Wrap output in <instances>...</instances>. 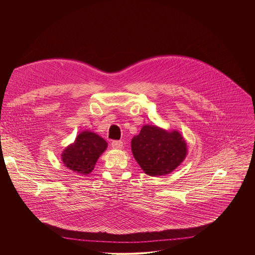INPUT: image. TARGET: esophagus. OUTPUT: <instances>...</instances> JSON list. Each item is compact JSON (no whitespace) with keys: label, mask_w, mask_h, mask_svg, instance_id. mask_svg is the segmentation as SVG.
Returning <instances> with one entry per match:
<instances>
[{"label":"esophagus","mask_w":255,"mask_h":255,"mask_svg":"<svg viewBox=\"0 0 255 255\" xmlns=\"http://www.w3.org/2000/svg\"><path fill=\"white\" fill-rule=\"evenodd\" d=\"M112 147L114 149H121L123 147V142L122 141H118V140H115L112 142Z\"/></svg>","instance_id":"1"}]
</instances>
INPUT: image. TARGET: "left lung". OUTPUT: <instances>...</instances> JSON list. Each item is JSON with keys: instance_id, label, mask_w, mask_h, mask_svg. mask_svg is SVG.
Instances as JSON below:
<instances>
[{"instance_id": "left-lung-1", "label": "left lung", "mask_w": 255, "mask_h": 255, "mask_svg": "<svg viewBox=\"0 0 255 255\" xmlns=\"http://www.w3.org/2000/svg\"><path fill=\"white\" fill-rule=\"evenodd\" d=\"M131 149L142 170L153 176L170 173L188 154L187 142L177 130L167 131L156 125H144L132 138Z\"/></svg>"}]
</instances>
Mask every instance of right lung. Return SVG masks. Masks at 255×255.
Instances as JSON below:
<instances>
[{"mask_svg": "<svg viewBox=\"0 0 255 255\" xmlns=\"http://www.w3.org/2000/svg\"><path fill=\"white\" fill-rule=\"evenodd\" d=\"M107 147L108 143L104 138L86 130L77 136L74 143L65 147L61 153V160L72 172L87 175L92 172Z\"/></svg>", "mask_w": 255, "mask_h": 255, "instance_id": "add662e5", "label": "right lung"}]
</instances>
